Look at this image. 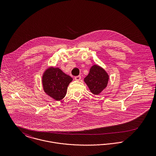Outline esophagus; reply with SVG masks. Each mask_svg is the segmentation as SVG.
<instances>
[{"label":"esophagus","instance_id":"1","mask_svg":"<svg viewBox=\"0 0 156 156\" xmlns=\"http://www.w3.org/2000/svg\"><path fill=\"white\" fill-rule=\"evenodd\" d=\"M74 79L76 80H77V81H79V80H80V79H81V76H76L75 77H74Z\"/></svg>","mask_w":156,"mask_h":156}]
</instances>
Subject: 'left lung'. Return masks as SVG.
Returning <instances> with one entry per match:
<instances>
[{
    "mask_svg": "<svg viewBox=\"0 0 156 156\" xmlns=\"http://www.w3.org/2000/svg\"><path fill=\"white\" fill-rule=\"evenodd\" d=\"M84 81L90 92L98 95L107 87L109 75L103 68L94 65L90 68L89 74L84 79Z\"/></svg>",
    "mask_w": 156,
    "mask_h": 156,
    "instance_id": "obj_1",
    "label": "left lung"
}]
</instances>
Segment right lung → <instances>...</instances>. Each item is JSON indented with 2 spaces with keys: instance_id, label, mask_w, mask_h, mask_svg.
I'll return each instance as SVG.
<instances>
[{
  "instance_id": "obj_1",
  "label": "right lung",
  "mask_w": 156,
  "mask_h": 156,
  "mask_svg": "<svg viewBox=\"0 0 156 156\" xmlns=\"http://www.w3.org/2000/svg\"><path fill=\"white\" fill-rule=\"evenodd\" d=\"M73 79L59 68L49 67L45 71L42 83L45 92L50 97L60 101L67 94V88Z\"/></svg>"
}]
</instances>
